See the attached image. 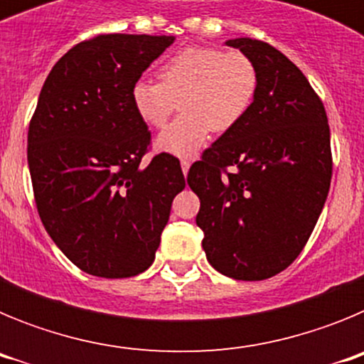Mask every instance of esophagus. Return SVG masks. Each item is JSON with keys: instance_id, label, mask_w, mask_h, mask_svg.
Instances as JSON below:
<instances>
[{"instance_id": "obj_1", "label": "esophagus", "mask_w": 364, "mask_h": 364, "mask_svg": "<svg viewBox=\"0 0 364 364\" xmlns=\"http://www.w3.org/2000/svg\"><path fill=\"white\" fill-rule=\"evenodd\" d=\"M180 166H182V173H184V175H188V171H189L188 160H182V162H180Z\"/></svg>"}]
</instances>
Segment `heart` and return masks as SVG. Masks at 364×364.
Segmentation results:
<instances>
[{
	"label": "heart",
	"instance_id": "b5f03b06",
	"mask_svg": "<svg viewBox=\"0 0 364 364\" xmlns=\"http://www.w3.org/2000/svg\"><path fill=\"white\" fill-rule=\"evenodd\" d=\"M159 78H140L131 89L136 114L149 127H162L180 100L182 117L156 138V149L193 156L211 131L228 133L242 122L259 91L252 58L215 47H189L164 62Z\"/></svg>",
	"mask_w": 364,
	"mask_h": 364
}]
</instances>
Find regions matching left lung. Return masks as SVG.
Here are the masks:
<instances>
[{"instance_id": "8db88e82", "label": "left lung", "mask_w": 364, "mask_h": 364, "mask_svg": "<svg viewBox=\"0 0 364 364\" xmlns=\"http://www.w3.org/2000/svg\"><path fill=\"white\" fill-rule=\"evenodd\" d=\"M226 45L259 70L255 102L189 167L205 257L237 281H264L306 246L332 180L330 127L314 87L281 50L252 38Z\"/></svg>"}]
</instances>
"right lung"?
<instances>
[{
    "label": "right lung",
    "mask_w": 364,
    "mask_h": 364,
    "mask_svg": "<svg viewBox=\"0 0 364 364\" xmlns=\"http://www.w3.org/2000/svg\"><path fill=\"white\" fill-rule=\"evenodd\" d=\"M173 36L98 34L53 67L27 136L38 213L63 255L104 279L146 272L173 198L186 188L178 159L153 156L131 89Z\"/></svg>",
    "instance_id": "1"
}]
</instances>
